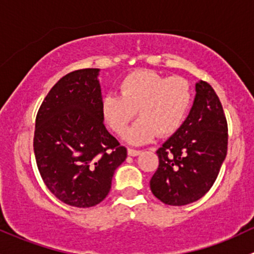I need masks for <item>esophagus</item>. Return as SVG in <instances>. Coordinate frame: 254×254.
<instances>
[{"instance_id":"34e87169","label":"esophagus","mask_w":254,"mask_h":254,"mask_svg":"<svg viewBox=\"0 0 254 254\" xmlns=\"http://www.w3.org/2000/svg\"><path fill=\"white\" fill-rule=\"evenodd\" d=\"M140 153H141V151H138V149H132V148L127 149V154H129V156H131V157L138 156Z\"/></svg>"}]
</instances>
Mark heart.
Wrapping results in <instances>:
<instances>
[{
  "label": "heart",
  "instance_id": "heart-1",
  "mask_svg": "<svg viewBox=\"0 0 254 254\" xmlns=\"http://www.w3.org/2000/svg\"><path fill=\"white\" fill-rule=\"evenodd\" d=\"M192 103L191 86L185 79L165 78L153 70H136L119 84V95L108 93L101 101L106 125L123 135L135 111L140 119L130 127L125 140L132 145L148 142L157 134L168 136L178 131Z\"/></svg>",
  "mask_w": 254,
  "mask_h": 254
}]
</instances>
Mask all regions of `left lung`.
<instances>
[{"label":"left lung","instance_id":"8db88e82","mask_svg":"<svg viewBox=\"0 0 254 254\" xmlns=\"http://www.w3.org/2000/svg\"><path fill=\"white\" fill-rule=\"evenodd\" d=\"M228 152V123L219 97L208 82L196 84L188 118L157 151L158 169L151 191L169 205L198 201L214 184Z\"/></svg>","mask_w":254,"mask_h":254}]
</instances>
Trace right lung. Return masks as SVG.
Returning <instances> with one entry per match:
<instances>
[{"label": "right lung", "mask_w": 254, "mask_h": 254, "mask_svg": "<svg viewBox=\"0 0 254 254\" xmlns=\"http://www.w3.org/2000/svg\"><path fill=\"white\" fill-rule=\"evenodd\" d=\"M100 69L71 71L40 107L34 153L47 189L65 204L89 208L106 198L127 148L107 131L101 114Z\"/></svg>", "instance_id": "obj_1"}]
</instances>
